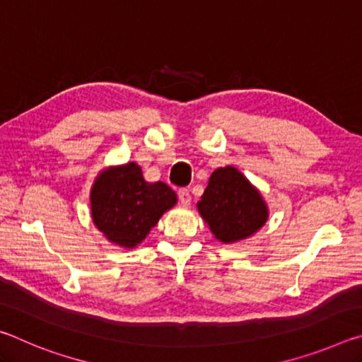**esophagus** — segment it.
I'll return each instance as SVG.
<instances>
[{
  "mask_svg": "<svg viewBox=\"0 0 362 362\" xmlns=\"http://www.w3.org/2000/svg\"><path fill=\"white\" fill-rule=\"evenodd\" d=\"M179 199L183 206H189V203H192V194H189L187 188L179 189Z\"/></svg>",
  "mask_w": 362,
  "mask_h": 362,
  "instance_id": "obj_1",
  "label": "esophagus"
}]
</instances>
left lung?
Here are the masks:
<instances>
[{"label":"left lung","mask_w":362,"mask_h":362,"mask_svg":"<svg viewBox=\"0 0 362 362\" xmlns=\"http://www.w3.org/2000/svg\"><path fill=\"white\" fill-rule=\"evenodd\" d=\"M196 207L214 238L223 244L247 240L269 216L260 189L235 166L214 170Z\"/></svg>","instance_id":"obj_1"}]
</instances>
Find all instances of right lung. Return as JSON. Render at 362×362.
<instances>
[{"instance_id":"add662e5","label":"right lung","mask_w":362,"mask_h":362,"mask_svg":"<svg viewBox=\"0 0 362 362\" xmlns=\"http://www.w3.org/2000/svg\"><path fill=\"white\" fill-rule=\"evenodd\" d=\"M90 217L95 228L115 246H139L164 212L177 204V194L164 182H146L137 163L110 166L90 187Z\"/></svg>"}]
</instances>
